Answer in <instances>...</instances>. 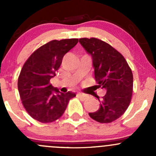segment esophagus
Instances as JSON below:
<instances>
[{"instance_id": "esophagus-1", "label": "esophagus", "mask_w": 156, "mask_h": 156, "mask_svg": "<svg viewBox=\"0 0 156 156\" xmlns=\"http://www.w3.org/2000/svg\"><path fill=\"white\" fill-rule=\"evenodd\" d=\"M77 96H78V97H79L80 99H81L82 100H84L85 99L87 98V96L86 95V94H81V93H79V94H77Z\"/></svg>"}]
</instances>
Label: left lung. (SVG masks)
Returning <instances> with one entry per match:
<instances>
[{"label": "left lung", "instance_id": "left-lung-1", "mask_svg": "<svg viewBox=\"0 0 156 156\" xmlns=\"http://www.w3.org/2000/svg\"><path fill=\"white\" fill-rule=\"evenodd\" d=\"M79 42L91 55L97 88L106 90L100 108L90 112L100 123H111L120 118L130 105L133 92V74L126 59L106 42L96 38H80Z\"/></svg>", "mask_w": 156, "mask_h": 156}]
</instances>
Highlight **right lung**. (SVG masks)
<instances>
[{"instance_id":"right-lung-1","label":"right lung","mask_w":156,"mask_h":156,"mask_svg":"<svg viewBox=\"0 0 156 156\" xmlns=\"http://www.w3.org/2000/svg\"><path fill=\"white\" fill-rule=\"evenodd\" d=\"M78 42V38L51 41L33 52L22 68L18 78L22 103L29 115L41 123L59 119L76 96L69 91L59 93L50 79L56 76L64 55Z\"/></svg>"}]
</instances>
